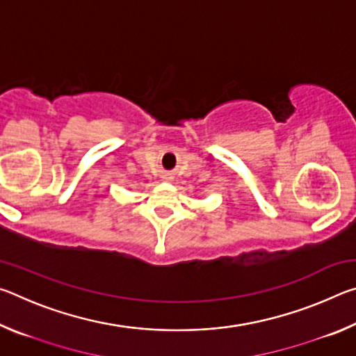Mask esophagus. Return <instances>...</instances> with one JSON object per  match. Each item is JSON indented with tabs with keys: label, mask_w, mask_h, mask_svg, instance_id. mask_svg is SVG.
Listing matches in <instances>:
<instances>
[{
	"label": "esophagus",
	"mask_w": 356,
	"mask_h": 356,
	"mask_svg": "<svg viewBox=\"0 0 356 356\" xmlns=\"http://www.w3.org/2000/svg\"><path fill=\"white\" fill-rule=\"evenodd\" d=\"M161 177H163V180H166V182H171V180L174 179L172 172H170V171H165V172H163V176H161Z\"/></svg>",
	"instance_id": "34e87169"
}]
</instances>
